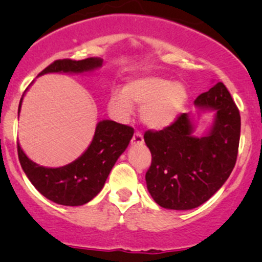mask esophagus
I'll use <instances>...</instances> for the list:
<instances>
[{
    "label": "esophagus",
    "instance_id": "1",
    "mask_svg": "<svg viewBox=\"0 0 262 262\" xmlns=\"http://www.w3.org/2000/svg\"><path fill=\"white\" fill-rule=\"evenodd\" d=\"M143 143H144L143 135H141V133H139V132H137V133L133 135V138H132V145H141Z\"/></svg>",
    "mask_w": 262,
    "mask_h": 262
}]
</instances>
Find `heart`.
Returning <instances> with one entry per match:
<instances>
[{
    "mask_svg": "<svg viewBox=\"0 0 262 262\" xmlns=\"http://www.w3.org/2000/svg\"><path fill=\"white\" fill-rule=\"evenodd\" d=\"M186 100L187 91L182 83L146 76L129 81L123 92H113L108 110L119 121H128L133 114L132 104L141 107V123L151 130H162L176 121Z\"/></svg>",
    "mask_w": 262,
    "mask_h": 262,
    "instance_id": "b5f03b06",
    "label": "heart"
}]
</instances>
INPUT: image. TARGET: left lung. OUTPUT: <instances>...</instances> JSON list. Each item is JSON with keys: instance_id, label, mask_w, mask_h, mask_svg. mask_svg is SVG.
I'll use <instances>...</instances> for the list:
<instances>
[{"instance_id": "8db88e82", "label": "left lung", "mask_w": 262, "mask_h": 262, "mask_svg": "<svg viewBox=\"0 0 262 262\" xmlns=\"http://www.w3.org/2000/svg\"><path fill=\"white\" fill-rule=\"evenodd\" d=\"M200 111H214V122L203 137L182 113L170 127L144 134L151 152L145 181L149 193L162 208L193 209L218 191L236 162L240 113L223 82L214 83L194 100Z\"/></svg>"}]
</instances>
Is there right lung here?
I'll list each match as a JSON object with an SVG mask.
<instances>
[{
	"label": "right lung",
	"instance_id": "1",
	"mask_svg": "<svg viewBox=\"0 0 262 262\" xmlns=\"http://www.w3.org/2000/svg\"><path fill=\"white\" fill-rule=\"evenodd\" d=\"M103 60H55L38 76L44 74H83L101 68ZM27 91V90H26ZM19 101L18 113L22 106ZM134 134V129L113 121H101L96 125L91 144L80 158L61 167H44L33 162L17 144L20 166L32 185L54 203L82 206L95 198L103 188L111 170Z\"/></svg>",
	"mask_w": 262,
	"mask_h": 262
}]
</instances>
